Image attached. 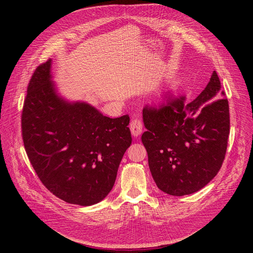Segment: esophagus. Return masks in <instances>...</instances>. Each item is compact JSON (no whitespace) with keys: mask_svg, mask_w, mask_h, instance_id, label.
Here are the masks:
<instances>
[{"mask_svg":"<svg viewBox=\"0 0 253 253\" xmlns=\"http://www.w3.org/2000/svg\"><path fill=\"white\" fill-rule=\"evenodd\" d=\"M129 129L134 137H138L142 133V122L139 119H134L129 125Z\"/></svg>","mask_w":253,"mask_h":253,"instance_id":"1","label":"esophagus"}]
</instances>
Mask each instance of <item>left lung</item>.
Listing matches in <instances>:
<instances>
[{
  "instance_id": "obj_1",
  "label": "left lung",
  "mask_w": 253,
  "mask_h": 253,
  "mask_svg": "<svg viewBox=\"0 0 253 253\" xmlns=\"http://www.w3.org/2000/svg\"><path fill=\"white\" fill-rule=\"evenodd\" d=\"M216 72L195 100L185 97L159 110L144 108L147 128L141 140L149 168L163 192L173 196L192 194L218 173L225 159L230 132L229 104Z\"/></svg>"
}]
</instances>
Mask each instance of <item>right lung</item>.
Wrapping results in <instances>:
<instances>
[{
  "instance_id": "obj_1",
  "label": "right lung",
  "mask_w": 253,
  "mask_h": 253,
  "mask_svg": "<svg viewBox=\"0 0 253 253\" xmlns=\"http://www.w3.org/2000/svg\"><path fill=\"white\" fill-rule=\"evenodd\" d=\"M51 60L37 67L27 87L22 135L43 185L68 204L95 205L108 196L132 143L127 115L106 117L84 101H70L52 80Z\"/></svg>"
}]
</instances>
